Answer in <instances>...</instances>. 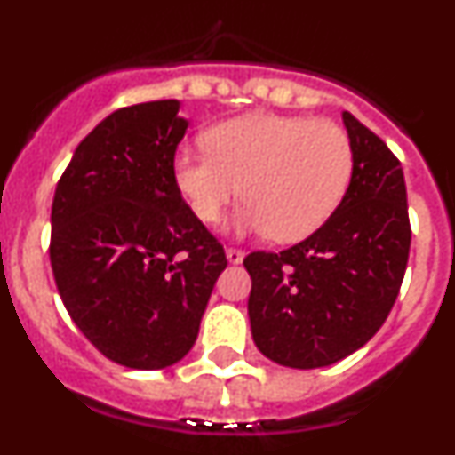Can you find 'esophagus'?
Listing matches in <instances>:
<instances>
[{
  "label": "esophagus",
  "instance_id": "esophagus-1",
  "mask_svg": "<svg viewBox=\"0 0 455 455\" xmlns=\"http://www.w3.org/2000/svg\"><path fill=\"white\" fill-rule=\"evenodd\" d=\"M225 255H228L230 264H241L243 262V257H246V252L241 251V248H228V251H225Z\"/></svg>",
  "mask_w": 455,
  "mask_h": 455
}]
</instances>
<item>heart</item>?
<instances>
[{
  "label": "heart",
  "instance_id": "b5f03b06",
  "mask_svg": "<svg viewBox=\"0 0 455 455\" xmlns=\"http://www.w3.org/2000/svg\"><path fill=\"white\" fill-rule=\"evenodd\" d=\"M203 152L182 150L172 175L203 223L223 219L241 193L246 230L300 241L335 214L353 178L351 136L332 120L248 114L214 124Z\"/></svg>",
  "mask_w": 455,
  "mask_h": 455
}]
</instances>
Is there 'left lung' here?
Masks as SVG:
<instances>
[{
    "instance_id": "8db88e82",
    "label": "left lung",
    "mask_w": 455,
    "mask_h": 455,
    "mask_svg": "<svg viewBox=\"0 0 455 455\" xmlns=\"http://www.w3.org/2000/svg\"><path fill=\"white\" fill-rule=\"evenodd\" d=\"M344 124L355 164L335 214L283 252L243 259L252 339L283 367H328L364 347L392 312L408 267L412 230L401 162L348 111Z\"/></svg>"
}]
</instances>
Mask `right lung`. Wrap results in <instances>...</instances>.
Here are the masks:
<instances>
[{"label":"right lung","instance_id":"add662e5","mask_svg":"<svg viewBox=\"0 0 455 455\" xmlns=\"http://www.w3.org/2000/svg\"><path fill=\"white\" fill-rule=\"evenodd\" d=\"M178 100L132 104L86 136L56 184L50 259L68 315L130 369L182 360L228 267L220 241L178 191L187 120Z\"/></svg>","mask_w":455,"mask_h":455}]
</instances>
